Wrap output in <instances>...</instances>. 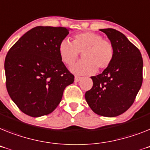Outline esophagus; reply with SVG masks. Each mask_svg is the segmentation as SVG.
<instances>
[{
	"label": "esophagus",
	"mask_w": 150,
	"mask_h": 150,
	"mask_svg": "<svg viewBox=\"0 0 150 150\" xmlns=\"http://www.w3.org/2000/svg\"><path fill=\"white\" fill-rule=\"evenodd\" d=\"M81 79V77H79V76H75V82H78V81H80Z\"/></svg>",
	"instance_id": "obj_1"
}]
</instances>
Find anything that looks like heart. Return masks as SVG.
<instances>
[{
  "label": "heart",
  "instance_id": "heart-1",
  "mask_svg": "<svg viewBox=\"0 0 150 150\" xmlns=\"http://www.w3.org/2000/svg\"><path fill=\"white\" fill-rule=\"evenodd\" d=\"M60 59L65 65H71L82 54L83 61L71 67L77 75H92L97 69H108L114 58L113 44L102 36L93 32H84L73 36V42L63 39L58 46Z\"/></svg>",
  "mask_w": 150,
  "mask_h": 150
}]
</instances>
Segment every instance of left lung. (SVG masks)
Here are the masks:
<instances>
[{
    "mask_svg": "<svg viewBox=\"0 0 150 150\" xmlns=\"http://www.w3.org/2000/svg\"><path fill=\"white\" fill-rule=\"evenodd\" d=\"M100 31L113 44L114 58L101 74L91 77L93 86L85 97L95 114L113 117L124 113L134 102L143 83V58L122 33L111 28Z\"/></svg>",
    "mask_w": 150,
    "mask_h": 150,
    "instance_id": "8db88e82",
    "label": "left lung"
}]
</instances>
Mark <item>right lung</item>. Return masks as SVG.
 Here are the masks:
<instances>
[{
	"label": "right lung",
	"mask_w": 150,
	"mask_h": 150,
	"mask_svg": "<svg viewBox=\"0 0 150 150\" xmlns=\"http://www.w3.org/2000/svg\"><path fill=\"white\" fill-rule=\"evenodd\" d=\"M69 29L36 26L10 49L5 58L7 92L24 114L38 117L53 111L74 75L60 59L58 46Z\"/></svg>",
	"instance_id": "right-lung-1"
}]
</instances>
